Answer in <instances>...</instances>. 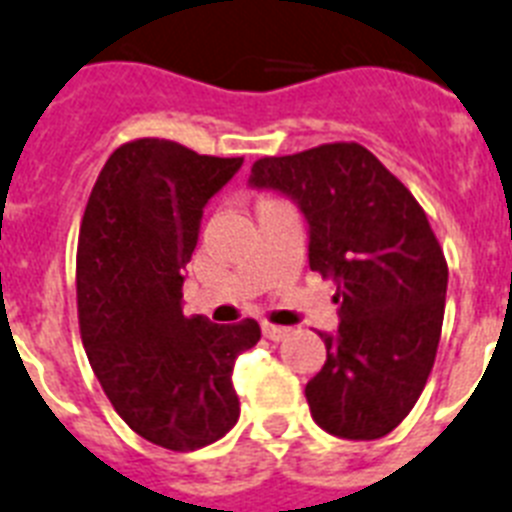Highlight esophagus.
<instances>
[{"instance_id":"34e87169","label":"esophagus","mask_w":512,"mask_h":512,"mask_svg":"<svg viewBox=\"0 0 512 512\" xmlns=\"http://www.w3.org/2000/svg\"><path fill=\"white\" fill-rule=\"evenodd\" d=\"M263 334L268 336L270 342H281V339H286V336H289V328L276 326V323H263Z\"/></svg>"}]
</instances>
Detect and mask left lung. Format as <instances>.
I'll list each match as a JSON object with an SVG mask.
<instances>
[{
    "instance_id": "obj_1",
    "label": "left lung",
    "mask_w": 512,
    "mask_h": 512,
    "mask_svg": "<svg viewBox=\"0 0 512 512\" xmlns=\"http://www.w3.org/2000/svg\"><path fill=\"white\" fill-rule=\"evenodd\" d=\"M255 186L297 199L310 268L336 284L339 331L305 386L313 421L342 439H381L413 410L442 336L447 260L400 178L357 141L260 157Z\"/></svg>"
}]
</instances>
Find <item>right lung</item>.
Segmentation results:
<instances>
[{"label": "right lung", "instance_id": "obj_1", "mask_svg": "<svg viewBox=\"0 0 512 512\" xmlns=\"http://www.w3.org/2000/svg\"><path fill=\"white\" fill-rule=\"evenodd\" d=\"M242 162L168 139L126 141L105 162L81 220L83 347L115 413L165 450L207 447L239 421L231 373L260 342V326L186 318L181 289L202 207Z\"/></svg>", "mask_w": 512, "mask_h": 512}]
</instances>
